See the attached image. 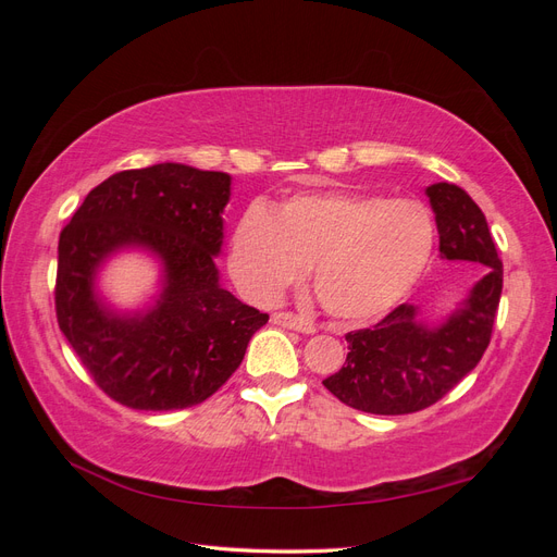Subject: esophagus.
<instances>
[{
	"label": "esophagus",
	"instance_id": "1",
	"mask_svg": "<svg viewBox=\"0 0 557 557\" xmlns=\"http://www.w3.org/2000/svg\"><path fill=\"white\" fill-rule=\"evenodd\" d=\"M272 323L281 325V327L295 330V332H301V334H313L315 332V327H313L309 318H301V315H295V313H288V311L272 313Z\"/></svg>",
	"mask_w": 557,
	"mask_h": 557
}]
</instances>
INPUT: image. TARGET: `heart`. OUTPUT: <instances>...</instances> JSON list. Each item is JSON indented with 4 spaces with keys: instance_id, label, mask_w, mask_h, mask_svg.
I'll use <instances>...</instances> for the list:
<instances>
[{
    "instance_id": "b5f03b06",
    "label": "heart",
    "mask_w": 557,
    "mask_h": 557,
    "mask_svg": "<svg viewBox=\"0 0 557 557\" xmlns=\"http://www.w3.org/2000/svg\"><path fill=\"white\" fill-rule=\"evenodd\" d=\"M436 242L432 213L416 199L327 190L295 195L269 213L250 207L232 232L230 274L272 305L309 269L323 309L367 323L409 295Z\"/></svg>"
}]
</instances>
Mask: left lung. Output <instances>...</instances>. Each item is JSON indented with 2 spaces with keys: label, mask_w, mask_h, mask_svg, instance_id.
<instances>
[{
  "label": "left lung",
  "mask_w": 557,
  "mask_h": 557,
  "mask_svg": "<svg viewBox=\"0 0 557 557\" xmlns=\"http://www.w3.org/2000/svg\"><path fill=\"white\" fill-rule=\"evenodd\" d=\"M428 197L442 256L483 264L485 276L442 325L428 327L418 320V307L399 305L374 327L346 334V362L323 385L364 413L401 416L432 407L479 364L491 344L504 272L485 215L453 183L430 185Z\"/></svg>",
  "instance_id": "1"
}]
</instances>
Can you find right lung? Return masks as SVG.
<instances>
[{"instance_id": "obj_1", "label": "right lung", "mask_w": 557, "mask_h": 557, "mask_svg": "<svg viewBox=\"0 0 557 557\" xmlns=\"http://www.w3.org/2000/svg\"><path fill=\"white\" fill-rule=\"evenodd\" d=\"M230 176L153 164L99 183L60 232L58 325L99 391L139 411L209 399L244 360L267 320L218 283ZM144 245L165 264V290L144 317H117L91 290L113 249Z\"/></svg>"}]
</instances>
